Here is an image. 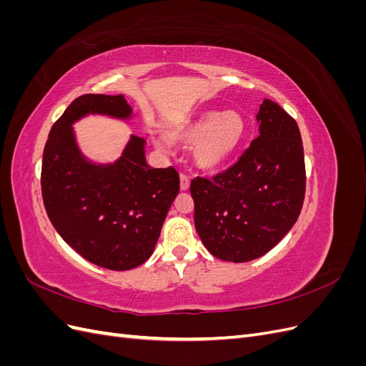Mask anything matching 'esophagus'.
<instances>
[{"mask_svg": "<svg viewBox=\"0 0 366 366\" xmlns=\"http://www.w3.org/2000/svg\"><path fill=\"white\" fill-rule=\"evenodd\" d=\"M189 186H191L189 177L182 174V175H180V189H182V191H187V189H189Z\"/></svg>", "mask_w": 366, "mask_h": 366, "instance_id": "34e87169", "label": "esophagus"}]
</instances>
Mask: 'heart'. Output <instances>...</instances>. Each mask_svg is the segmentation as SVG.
<instances>
[{"instance_id":"obj_1","label":"heart","mask_w":366,"mask_h":366,"mask_svg":"<svg viewBox=\"0 0 366 366\" xmlns=\"http://www.w3.org/2000/svg\"><path fill=\"white\" fill-rule=\"evenodd\" d=\"M246 134V122L237 112L203 109L180 120L168 131V137L159 136L154 145L171 152L174 143L194 147V162L203 171H217L235 156Z\"/></svg>"}]
</instances>
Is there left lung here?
<instances>
[{"label":"left lung","instance_id":"1","mask_svg":"<svg viewBox=\"0 0 366 366\" xmlns=\"http://www.w3.org/2000/svg\"><path fill=\"white\" fill-rule=\"evenodd\" d=\"M259 136L241 159L191 183L197 234L215 258L247 262L272 250L301 214L305 163L293 117L269 99L259 105Z\"/></svg>","mask_w":366,"mask_h":366}]
</instances>
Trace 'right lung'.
Wrapping results in <instances>:
<instances>
[{
	"label": "right lung",
	"mask_w": 366,
	"mask_h": 366,
	"mask_svg": "<svg viewBox=\"0 0 366 366\" xmlns=\"http://www.w3.org/2000/svg\"><path fill=\"white\" fill-rule=\"evenodd\" d=\"M86 116L122 122L134 117L124 94H82L50 129L44 148L41 189L53 227L99 267L124 272L149 259L168 210L180 191L174 168L147 163V142L129 136L114 162L82 152L73 125Z\"/></svg>",
	"instance_id": "1"
}]
</instances>
